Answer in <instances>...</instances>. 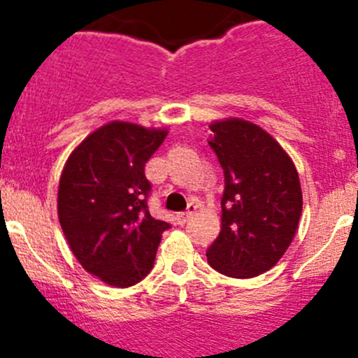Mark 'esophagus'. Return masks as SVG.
<instances>
[{
    "mask_svg": "<svg viewBox=\"0 0 358 358\" xmlns=\"http://www.w3.org/2000/svg\"><path fill=\"white\" fill-rule=\"evenodd\" d=\"M196 209H197V206H196V204H190V206H189V209H187L185 213H180V215H178L180 223H185L187 220H189L190 216H192L194 213H196Z\"/></svg>",
    "mask_w": 358,
    "mask_h": 358,
    "instance_id": "esophagus-1",
    "label": "esophagus"
}]
</instances>
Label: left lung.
Instances as JSON below:
<instances>
[{
    "label": "left lung",
    "instance_id": "1",
    "mask_svg": "<svg viewBox=\"0 0 358 358\" xmlns=\"http://www.w3.org/2000/svg\"><path fill=\"white\" fill-rule=\"evenodd\" d=\"M209 129L225 190L222 232L206 256L216 272L249 279L272 268L294 239L303 209L299 176L286 150L255 122L230 117Z\"/></svg>",
    "mask_w": 358,
    "mask_h": 358
}]
</instances>
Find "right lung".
I'll use <instances>...</instances> for the list:
<instances>
[{"mask_svg": "<svg viewBox=\"0 0 358 358\" xmlns=\"http://www.w3.org/2000/svg\"><path fill=\"white\" fill-rule=\"evenodd\" d=\"M166 129L112 121L86 136L69 156L59 183L60 227L83 268L114 287H129L152 270L169 223L156 220L147 199L145 162Z\"/></svg>", "mask_w": 358, "mask_h": 358, "instance_id": "add662e5", "label": "right lung"}]
</instances>
